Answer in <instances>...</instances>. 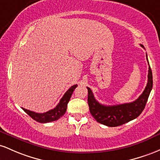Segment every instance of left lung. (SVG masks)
I'll return each mask as SVG.
<instances>
[{
    "instance_id": "obj_1",
    "label": "left lung",
    "mask_w": 160,
    "mask_h": 160,
    "mask_svg": "<svg viewBox=\"0 0 160 160\" xmlns=\"http://www.w3.org/2000/svg\"><path fill=\"white\" fill-rule=\"evenodd\" d=\"M141 46L143 48L142 44H141ZM147 60H148V56H147ZM152 88V75L150 65H149L148 80L146 88L141 96L132 103L114 106L102 105L99 102L97 101L91 90L87 87L88 91V103L90 112L97 122L107 126L116 127L123 125L136 119L142 112L148 100Z\"/></svg>"
}]
</instances>
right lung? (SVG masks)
Listing matches in <instances>:
<instances>
[{"instance_id": "1", "label": "right lung", "mask_w": 160, "mask_h": 160, "mask_svg": "<svg viewBox=\"0 0 160 160\" xmlns=\"http://www.w3.org/2000/svg\"><path fill=\"white\" fill-rule=\"evenodd\" d=\"M77 85H72V87L68 90L63 95L62 98H61L60 103L57 104V106L54 109H51V110L48 111V112H44V113H38V112H35L33 111H30L28 109L22 108L23 110L26 112L30 117L38 122L40 123H47L51 122L56 121L59 119L60 117H62L64 114H65L66 109H67V104L69 103L70 98L72 94L73 91L75 88H76Z\"/></svg>"}]
</instances>
